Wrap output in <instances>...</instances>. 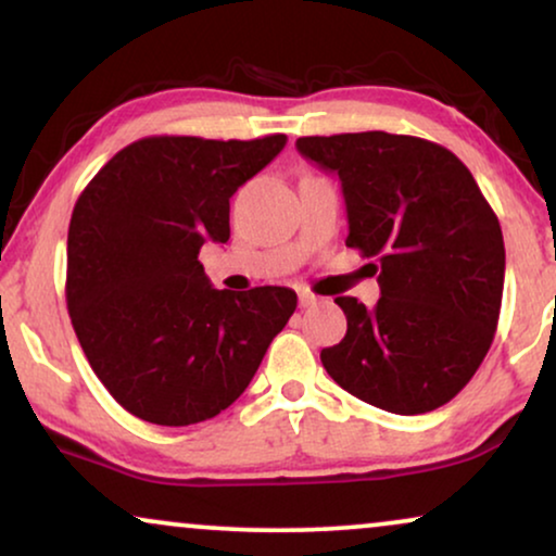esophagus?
<instances>
[{"label": "esophagus", "instance_id": "esophagus-1", "mask_svg": "<svg viewBox=\"0 0 556 556\" xmlns=\"http://www.w3.org/2000/svg\"><path fill=\"white\" fill-rule=\"evenodd\" d=\"M318 303V295H314L311 291H299V306L301 308H311V306H316Z\"/></svg>", "mask_w": 556, "mask_h": 556}]
</instances>
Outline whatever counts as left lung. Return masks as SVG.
I'll return each instance as SVG.
<instances>
[{
  "instance_id": "left-lung-1",
  "label": "left lung",
  "mask_w": 556,
  "mask_h": 556,
  "mask_svg": "<svg viewBox=\"0 0 556 556\" xmlns=\"http://www.w3.org/2000/svg\"><path fill=\"white\" fill-rule=\"evenodd\" d=\"M311 162L337 172L346 245L379 265L377 306L339 295L346 337L324 369L387 413L422 415L470 382L496 333L506 250L496 212L453 151L417 136H301Z\"/></svg>"
}]
</instances>
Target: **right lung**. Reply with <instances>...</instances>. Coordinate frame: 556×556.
<instances>
[{
    "instance_id": "1",
    "label": "right lung",
    "mask_w": 556,
    "mask_h": 556,
    "mask_svg": "<svg viewBox=\"0 0 556 556\" xmlns=\"http://www.w3.org/2000/svg\"><path fill=\"white\" fill-rule=\"evenodd\" d=\"M283 147V134L147 136L75 202L67 314L96 377L141 420L185 428L223 413L293 316L291 288L217 291L197 261L204 240H230V197Z\"/></svg>"
}]
</instances>
